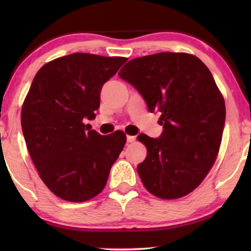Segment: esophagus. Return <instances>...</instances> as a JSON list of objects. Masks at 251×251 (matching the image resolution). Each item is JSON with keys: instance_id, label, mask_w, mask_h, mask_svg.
<instances>
[{"instance_id": "34e87169", "label": "esophagus", "mask_w": 251, "mask_h": 251, "mask_svg": "<svg viewBox=\"0 0 251 251\" xmlns=\"http://www.w3.org/2000/svg\"><path fill=\"white\" fill-rule=\"evenodd\" d=\"M136 140L135 136H126V142L128 143H133Z\"/></svg>"}]
</instances>
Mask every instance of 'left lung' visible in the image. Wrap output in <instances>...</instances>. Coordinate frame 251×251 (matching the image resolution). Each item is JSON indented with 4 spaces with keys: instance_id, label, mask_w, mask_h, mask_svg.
<instances>
[{
    "instance_id": "obj_1",
    "label": "left lung",
    "mask_w": 251,
    "mask_h": 251,
    "mask_svg": "<svg viewBox=\"0 0 251 251\" xmlns=\"http://www.w3.org/2000/svg\"><path fill=\"white\" fill-rule=\"evenodd\" d=\"M119 76L151 113L161 112L159 138L140 133L147 156L137 167L146 190L178 199L195 190L214 166L225 126V102L209 68L188 53L161 52L126 63Z\"/></svg>"
}]
</instances>
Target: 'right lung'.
Returning <instances> with one entry per match:
<instances>
[{
	"mask_svg": "<svg viewBox=\"0 0 251 251\" xmlns=\"http://www.w3.org/2000/svg\"><path fill=\"white\" fill-rule=\"evenodd\" d=\"M123 57L72 53L40 68L22 108L27 150L54 195L83 202L98 195L126 142L125 132L99 135L83 123L95 116L105 82Z\"/></svg>",
	"mask_w": 251,
	"mask_h": 251,
	"instance_id": "1",
	"label": "right lung"
}]
</instances>
